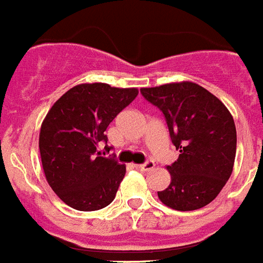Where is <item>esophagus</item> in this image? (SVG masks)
Listing matches in <instances>:
<instances>
[{
    "label": "esophagus",
    "instance_id": "esophagus-1",
    "mask_svg": "<svg viewBox=\"0 0 263 263\" xmlns=\"http://www.w3.org/2000/svg\"><path fill=\"white\" fill-rule=\"evenodd\" d=\"M134 167L137 168V170H140V171H151V170H153V168H155V163H153V161H146V163H145V164H136L134 165Z\"/></svg>",
    "mask_w": 263,
    "mask_h": 263
}]
</instances>
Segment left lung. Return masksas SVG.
<instances>
[{
  "instance_id": "left-lung-1",
  "label": "left lung",
  "mask_w": 263,
  "mask_h": 263,
  "mask_svg": "<svg viewBox=\"0 0 263 263\" xmlns=\"http://www.w3.org/2000/svg\"><path fill=\"white\" fill-rule=\"evenodd\" d=\"M148 102L164 114L178 160L167 170L171 183L157 191L165 206L187 212L206 206L234 170L236 127L224 103L191 81L141 88Z\"/></svg>"
}]
</instances>
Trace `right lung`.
<instances>
[{"instance_id":"right-lung-1","label":"right lung","mask_w":263,"mask_h":263,"mask_svg":"<svg viewBox=\"0 0 263 263\" xmlns=\"http://www.w3.org/2000/svg\"><path fill=\"white\" fill-rule=\"evenodd\" d=\"M137 95V88L79 84L52 104L42 122L39 152L46 180L76 211H99L115 198L126 165L102 156L99 144L107 142L108 125Z\"/></svg>"}]
</instances>
